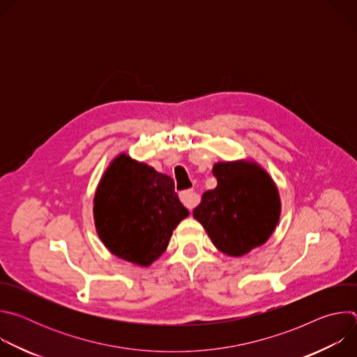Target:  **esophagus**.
I'll return each instance as SVG.
<instances>
[{
    "label": "esophagus",
    "mask_w": 357,
    "mask_h": 357,
    "mask_svg": "<svg viewBox=\"0 0 357 357\" xmlns=\"http://www.w3.org/2000/svg\"><path fill=\"white\" fill-rule=\"evenodd\" d=\"M179 197H181V202L183 203V205H185L189 211H192V209L197 205V202H199V196H197L196 192L192 190V189H188V190L181 192V193H179Z\"/></svg>",
    "instance_id": "obj_1"
}]
</instances>
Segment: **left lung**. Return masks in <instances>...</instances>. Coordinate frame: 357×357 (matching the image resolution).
<instances>
[{
    "label": "left lung",
    "instance_id": "8db88e82",
    "mask_svg": "<svg viewBox=\"0 0 357 357\" xmlns=\"http://www.w3.org/2000/svg\"><path fill=\"white\" fill-rule=\"evenodd\" d=\"M212 172L218 186L202 195L193 218L218 250L244 256L273 234L281 212L278 189L256 162H218Z\"/></svg>",
    "mask_w": 357,
    "mask_h": 357
}]
</instances>
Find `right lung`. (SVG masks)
<instances>
[{"mask_svg": "<svg viewBox=\"0 0 357 357\" xmlns=\"http://www.w3.org/2000/svg\"><path fill=\"white\" fill-rule=\"evenodd\" d=\"M98 237L114 256L146 267L168 247L189 212L171 176L128 155H119L101 178L94 196Z\"/></svg>", "mask_w": 357, "mask_h": 357, "instance_id": "obj_1", "label": "right lung"}]
</instances>
